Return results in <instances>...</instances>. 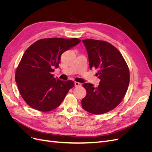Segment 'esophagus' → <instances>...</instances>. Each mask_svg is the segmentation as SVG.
<instances>
[{"mask_svg": "<svg viewBox=\"0 0 152 152\" xmlns=\"http://www.w3.org/2000/svg\"><path fill=\"white\" fill-rule=\"evenodd\" d=\"M81 86V84L79 83V82H75V87H79V86Z\"/></svg>", "mask_w": 152, "mask_h": 152, "instance_id": "1", "label": "esophagus"}]
</instances>
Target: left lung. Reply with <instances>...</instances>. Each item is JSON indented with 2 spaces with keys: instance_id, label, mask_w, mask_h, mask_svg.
Listing matches in <instances>:
<instances>
[{
  "instance_id": "1",
  "label": "left lung",
  "mask_w": 152,
  "mask_h": 152,
  "mask_svg": "<svg viewBox=\"0 0 152 152\" xmlns=\"http://www.w3.org/2000/svg\"><path fill=\"white\" fill-rule=\"evenodd\" d=\"M89 57V66L98 70L99 84L85 83L86 96L82 99L86 111L95 115L107 113L121 103L125 96L130 80L128 66L120 51L103 40H82Z\"/></svg>"
}]
</instances>
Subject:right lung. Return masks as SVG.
Wrapping results in <instances>:
<instances>
[{"instance_id":"1","label":"right lung","mask_w":152,"mask_h":152,"mask_svg":"<svg viewBox=\"0 0 152 152\" xmlns=\"http://www.w3.org/2000/svg\"><path fill=\"white\" fill-rule=\"evenodd\" d=\"M80 42L77 38H47L36 41L25 50L16 68L15 80L21 97L30 107L47 112L61 104L75 84L56 79L52 73L59 67L61 54Z\"/></svg>"}]
</instances>
